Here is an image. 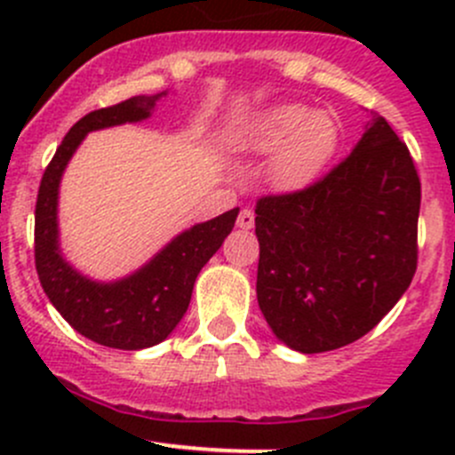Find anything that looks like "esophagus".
<instances>
[{
	"instance_id": "34e87169",
	"label": "esophagus",
	"mask_w": 455,
	"mask_h": 455,
	"mask_svg": "<svg viewBox=\"0 0 455 455\" xmlns=\"http://www.w3.org/2000/svg\"><path fill=\"white\" fill-rule=\"evenodd\" d=\"M255 224V213L251 209H242L240 215H237V227L244 228V231H249V228H253Z\"/></svg>"
}]
</instances>
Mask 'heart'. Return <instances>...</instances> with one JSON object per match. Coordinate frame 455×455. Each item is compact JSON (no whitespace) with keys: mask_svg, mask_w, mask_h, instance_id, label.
<instances>
[{"mask_svg":"<svg viewBox=\"0 0 455 455\" xmlns=\"http://www.w3.org/2000/svg\"><path fill=\"white\" fill-rule=\"evenodd\" d=\"M339 132L323 112L282 103L255 114L235 134L233 145L244 151H273L268 176L282 189L313 182L337 149Z\"/></svg>","mask_w":455,"mask_h":455,"instance_id":"obj_1","label":"heart"}]
</instances>
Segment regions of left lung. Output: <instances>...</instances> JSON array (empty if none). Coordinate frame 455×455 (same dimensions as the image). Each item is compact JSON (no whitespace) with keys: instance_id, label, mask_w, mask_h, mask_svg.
Masks as SVG:
<instances>
[{"instance_id":"8db88e82","label":"left lung","mask_w":455,"mask_h":455,"mask_svg":"<svg viewBox=\"0 0 455 455\" xmlns=\"http://www.w3.org/2000/svg\"><path fill=\"white\" fill-rule=\"evenodd\" d=\"M419 211V172L383 116L321 180L257 200V301L275 337L316 355L368 334L414 277Z\"/></svg>"}]
</instances>
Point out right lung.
I'll list each match as a JSON object with an SVG mask.
<instances>
[{"label": "right lung", "mask_w": 455, "mask_h": 455, "mask_svg": "<svg viewBox=\"0 0 455 455\" xmlns=\"http://www.w3.org/2000/svg\"><path fill=\"white\" fill-rule=\"evenodd\" d=\"M154 96H132L112 108L85 114L57 147L41 178L35 209V266L44 292L79 334L116 350H142L164 341L189 308L202 266L222 246L235 227L240 209L191 227L173 237L158 255L130 277L92 282L63 259L59 249L57 202L66 164L90 132L149 118Z\"/></svg>", "instance_id": "add662e5"}]
</instances>
